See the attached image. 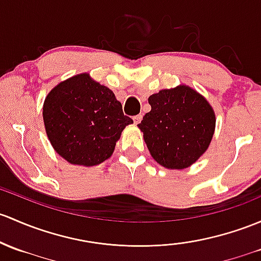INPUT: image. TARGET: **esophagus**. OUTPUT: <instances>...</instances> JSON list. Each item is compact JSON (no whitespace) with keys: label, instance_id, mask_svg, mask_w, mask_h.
Returning <instances> with one entry per match:
<instances>
[{"label":"esophagus","instance_id":"34e87169","mask_svg":"<svg viewBox=\"0 0 261 261\" xmlns=\"http://www.w3.org/2000/svg\"><path fill=\"white\" fill-rule=\"evenodd\" d=\"M133 119H134V122H135L136 125H138V123H140V121H141V119H142V115H136V116H134Z\"/></svg>","mask_w":261,"mask_h":261}]
</instances>
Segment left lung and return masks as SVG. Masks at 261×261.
Segmentation results:
<instances>
[{
    "label": "left lung",
    "mask_w": 261,
    "mask_h": 261,
    "mask_svg": "<svg viewBox=\"0 0 261 261\" xmlns=\"http://www.w3.org/2000/svg\"><path fill=\"white\" fill-rule=\"evenodd\" d=\"M151 111L139 123L151 156L167 169H185L209 147L215 114L195 90L177 86L149 97Z\"/></svg>",
    "instance_id": "1"
}]
</instances>
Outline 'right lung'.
<instances>
[{"instance_id": "obj_1", "label": "right lung", "mask_w": 261, "mask_h": 261, "mask_svg": "<svg viewBox=\"0 0 261 261\" xmlns=\"http://www.w3.org/2000/svg\"><path fill=\"white\" fill-rule=\"evenodd\" d=\"M42 115L57 153L84 166L108 160L125 126L134 122L123 115L114 92L87 73L57 85L46 97Z\"/></svg>"}]
</instances>
